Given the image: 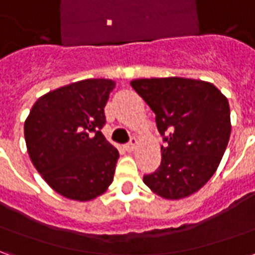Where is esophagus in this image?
I'll list each match as a JSON object with an SVG mask.
<instances>
[{"instance_id":"34e87169","label":"esophagus","mask_w":255,"mask_h":255,"mask_svg":"<svg viewBox=\"0 0 255 255\" xmlns=\"http://www.w3.org/2000/svg\"><path fill=\"white\" fill-rule=\"evenodd\" d=\"M136 143H138V142H136V139L132 138L127 144H126V146H124V147H126V150H127V151H133V149H135Z\"/></svg>"}]
</instances>
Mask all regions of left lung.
Returning a JSON list of instances; mask_svg holds the SVG:
<instances>
[{
  "instance_id": "8db88e82",
  "label": "left lung",
  "mask_w": 255,
  "mask_h": 255,
  "mask_svg": "<svg viewBox=\"0 0 255 255\" xmlns=\"http://www.w3.org/2000/svg\"><path fill=\"white\" fill-rule=\"evenodd\" d=\"M131 86L155 113L166 143L158 169L143 176L144 184L165 199L190 197L213 176L227 149V97L209 82L177 76L135 79Z\"/></svg>"
}]
</instances>
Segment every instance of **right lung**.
Listing matches in <instances>:
<instances>
[{
  "label": "right lung",
  "instance_id": "1",
  "mask_svg": "<svg viewBox=\"0 0 255 255\" xmlns=\"http://www.w3.org/2000/svg\"><path fill=\"white\" fill-rule=\"evenodd\" d=\"M116 83L86 79L38 98L24 122L27 151L43 180L73 201L100 197L113 182L119 151L101 132Z\"/></svg>",
  "mask_w": 255,
  "mask_h": 255
}]
</instances>
